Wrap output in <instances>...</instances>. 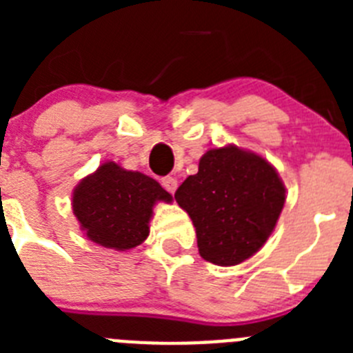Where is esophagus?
Listing matches in <instances>:
<instances>
[{
  "label": "esophagus",
  "instance_id": "esophagus-1",
  "mask_svg": "<svg viewBox=\"0 0 353 353\" xmlns=\"http://www.w3.org/2000/svg\"><path fill=\"white\" fill-rule=\"evenodd\" d=\"M161 183L168 192H171V194L176 191V179H173V176H164V179L161 180Z\"/></svg>",
  "mask_w": 353,
  "mask_h": 353
}]
</instances>
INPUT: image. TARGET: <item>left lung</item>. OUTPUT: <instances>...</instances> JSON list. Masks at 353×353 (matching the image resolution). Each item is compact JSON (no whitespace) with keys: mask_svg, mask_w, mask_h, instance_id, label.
Instances as JSON below:
<instances>
[{"mask_svg":"<svg viewBox=\"0 0 353 353\" xmlns=\"http://www.w3.org/2000/svg\"><path fill=\"white\" fill-rule=\"evenodd\" d=\"M285 192L263 157L230 145L208 150L174 199L192 219L201 258L228 267L251 258L267 242L285 207Z\"/></svg>","mask_w":353,"mask_h":353,"instance_id":"left-lung-1","label":"left lung"}]
</instances>
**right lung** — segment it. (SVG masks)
Wrapping results in <instances>:
<instances>
[{"label": "right lung", "mask_w": 353, "mask_h": 353, "mask_svg": "<svg viewBox=\"0 0 353 353\" xmlns=\"http://www.w3.org/2000/svg\"><path fill=\"white\" fill-rule=\"evenodd\" d=\"M171 194L157 180L104 162L81 180L72 196L74 215L92 242L117 251L139 245L148 236V223L157 201L170 203Z\"/></svg>", "instance_id": "obj_1"}]
</instances>
